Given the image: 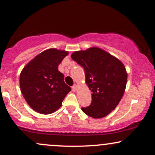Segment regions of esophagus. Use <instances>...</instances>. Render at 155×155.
Wrapping results in <instances>:
<instances>
[{
  "label": "esophagus",
  "mask_w": 155,
  "mask_h": 155,
  "mask_svg": "<svg viewBox=\"0 0 155 155\" xmlns=\"http://www.w3.org/2000/svg\"><path fill=\"white\" fill-rule=\"evenodd\" d=\"M77 88H78V86L76 85V84H74V85L72 87V90L74 91V92H75V91L77 90Z\"/></svg>",
  "instance_id": "obj_1"
}]
</instances>
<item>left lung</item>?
I'll return each mask as SVG.
<instances>
[{
    "label": "left lung",
    "instance_id": "obj_1",
    "mask_svg": "<svg viewBox=\"0 0 155 155\" xmlns=\"http://www.w3.org/2000/svg\"><path fill=\"white\" fill-rule=\"evenodd\" d=\"M71 58L83 68L92 102L82 111L90 117H105L115 109L127 83L126 68L116 57L97 47L74 52Z\"/></svg>",
    "mask_w": 155,
    "mask_h": 155
}]
</instances>
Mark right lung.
Masks as SVG:
<instances>
[{
  "instance_id": "obj_1",
  "label": "right lung",
  "mask_w": 155,
  "mask_h": 155,
  "mask_svg": "<svg viewBox=\"0 0 155 155\" xmlns=\"http://www.w3.org/2000/svg\"><path fill=\"white\" fill-rule=\"evenodd\" d=\"M68 52L49 48L25 65L20 75L22 94L31 109L38 113L56 111L71 88L64 82L58 66Z\"/></svg>"
}]
</instances>
